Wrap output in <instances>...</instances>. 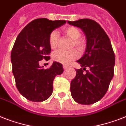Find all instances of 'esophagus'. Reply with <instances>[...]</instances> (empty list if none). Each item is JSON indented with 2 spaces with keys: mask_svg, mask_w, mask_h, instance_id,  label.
<instances>
[{
  "mask_svg": "<svg viewBox=\"0 0 126 126\" xmlns=\"http://www.w3.org/2000/svg\"><path fill=\"white\" fill-rule=\"evenodd\" d=\"M63 67L64 69H67L69 67V66H68L67 65H63Z\"/></svg>",
  "mask_w": 126,
  "mask_h": 126,
  "instance_id": "esophagus-1",
  "label": "esophagus"
}]
</instances>
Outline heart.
<instances>
[{
  "mask_svg": "<svg viewBox=\"0 0 126 126\" xmlns=\"http://www.w3.org/2000/svg\"><path fill=\"white\" fill-rule=\"evenodd\" d=\"M64 34L72 39L71 47L75 46L79 51H82L86 48V42L84 38L81 37L80 31L79 29L73 26H68L62 29ZM49 46L52 49H55L57 46L59 42V34L56 31L50 32L48 38ZM53 59L55 61L64 64H69L79 57V53L75 49L69 51H64L62 49H57L52 54Z\"/></svg>",
  "mask_w": 126,
  "mask_h": 126,
  "instance_id": "b5f03b06",
  "label": "heart"
}]
</instances>
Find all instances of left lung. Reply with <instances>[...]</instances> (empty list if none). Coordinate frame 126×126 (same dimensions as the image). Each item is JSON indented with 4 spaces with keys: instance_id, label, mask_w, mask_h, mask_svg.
Listing matches in <instances>:
<instances>
[{
    "instance_id": "1",
    "label": "left lung",
    "mask_w": 126,
    "mask_h": 126,
    "mask_svg": "<svg viewBox=\"0 0 126 126\" xmlns=\"http://www.w3.org/2000/svg\"><path fill=\"white\" fill-rule=\"evenodd\" d=\"M68 23L82 29L87 38L86 52L77 61L82 68L76 69L77 75L71 81V95L79 104H94L105 95L113 78L115 55L111 42L95 21L81 19Z\"/></svg>"
}]
</instances>
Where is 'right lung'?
I'll return each mask as SVG.
<instances>
[{
    "label": "right lung",
    "instance_id": "1",
    "mask_svg": "<svg viewBox=\"0 0 126 126\" xmlns=\"http://www.w3.org/2000/svg\"><path fill=\"white\" fill-rule=\"evenodd\" d=\"M65 23V20L36 19L17 36L11 52L12 73L17 90L27 99L41 102L48 99L53 92L55 77L63 73L62 65L58 62H53L46 69L39 63L43 59H50V32Z\"/></svg>",
    "mask_w": 126,
    "mask_h": 126
}]
</instances>
